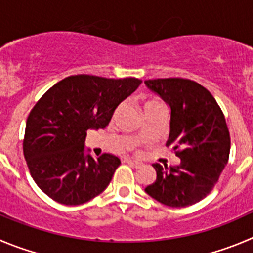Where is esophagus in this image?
Here are the masks:
<instances>
[{"label":"esophagus","mask_w":253,"mask_h":253,"mask_svg":"<svg viewBox=\"0 0 253 253\" xmlns=\"http://www.w3.org/2000/svg\"><path fill=\"white\" fill-rule=\"evenodd\" d=\"M126 162L129 165V166L134 167V169H140V167L143 166L142 162L137 161V160H133V159H126Z\"/></svg>","instance_id":"esophagus-1"}]
</instances>
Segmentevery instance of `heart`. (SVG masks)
Returning a JSON list of instances; mask_svg holds the SVG:
<instances>
[{
  "mask_svg": "<svg viewBox=\"0 0 253 253\" xmlns=\"http://www.w3.org/2000/svg\"><path fill=\"white\" fill-rule=\"evenodd\" d=\"M155 106H162L161 102H159L157 100H150L145 103L143 108H148V107H155Z\"/></svg>",
  "mask_w": 253,
  "mask_h": 253,
  "instance_id": "obj_1",
  "label": "heart"
}]
</instances>
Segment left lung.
<instances>
[{"label":"left lung","instance_id":"1","mask_svg":"<svg viewBox=\"0 0 253 253\" xmlns=\"http://www.w3.org/2000/svg\"><path fill=\"white\" fill-rule=\"evenodd\" d=\"M145 84L171 108L169 134L178 166L153 164L156 181L146 192L169 207H186L206 197L227 165L230 132L225 116L211 93L186 79L147 80Z\"/></svg>","mask_w":253,"mask_h":253}]
</instances>
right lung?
<instances>
[{
    "label": "right lung",
    "mask_w": 253,
    "mask_h": 253,
    "mask_svg": "<svg viewBox=\"0 0 253 253\" xmlns=\"http://www.w3.org/2000/svg\"><path fill=\"white\" fill-rule=\"evenodd\" d=\"M141 80L75 75L51 87L31 110L23 155L36 185L56 202L76 206L110 185L119 157L84 152L88 129L105 128Z\"/></svg>",
    "instance_id": "obj_1"
}]
</instances>
